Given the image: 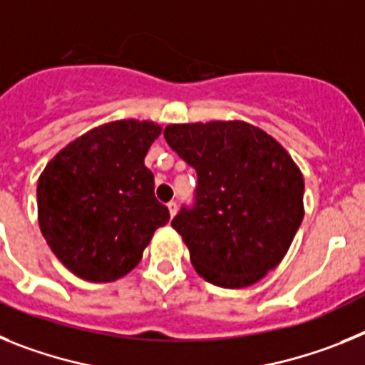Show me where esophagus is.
Here are the masks:
<instances>
[{"mask_svg": "<svg viewBox=\"0 0 365 365\" xmlns=\"http://www.w3.org/2000/svg\"><path fill=\"white\" fill-rule=\"evenodd\" d=\"M167 207H169L170 218H173L174 215H176V211H178V204H176V202H169V204H167Z\"/></svg>", "mask_w": 365, "mask_h": 365, "instance_id": "esophagus-1", "label": "esophagus"}]
</instances>
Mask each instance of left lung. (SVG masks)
Wrapping results in <instances>:
<instances>
[{"label": "left lung", "mask_w": 365, "mask_h": 365, "mask_svg": "<svg viewBox=\"0 0 365 365\" xmlns=\"http://www.w3.org/2000/svg\"><path fill=\"white\" fill-rule=\"evenodd\" d=\"M163 138L198 174L195 209L173 220L196 274L222 288L261 281L283 261L305 217L296 161L246 121L169 125Z\"/></svg>", "instance_id": "1"}]
</instances>
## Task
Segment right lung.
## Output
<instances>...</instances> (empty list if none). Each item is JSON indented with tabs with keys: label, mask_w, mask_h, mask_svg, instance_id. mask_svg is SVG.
Masks as SVG:
<instances>
[{
	"label": "right lung",
	"mask_w": 365,
	"mask_h": 365,
	"mask_svg": "<svg viewBox=\"0 0 365 365\" xmlns=\"http://www.w3.org/2000/svg\"><path fill=\"white\" fill-rule=\"evenodd\" d=\"M161 130L138 119L104 123L56 152L40 174L38 224L51 252L77 277L91 283L125 277L154 231L169 222L145 167Z\"/></svg>",
	"instance_id": "right-lung-1"
}]
</instances>
